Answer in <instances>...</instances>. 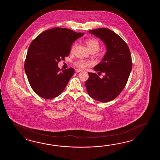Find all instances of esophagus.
Returning <instances> with one entry per match:
<instances>
[{"label": "esophagus", "mask_w": 160, "mask_h": 160, "mask_svg": "<svg viewBox=\"0 0 160 160\" xmlns=\"http://www.w3.org/2000/svg\"><path fill=\"white\" fill-rule=\"evenodd\" d=\"M81 70H80V69H75V72H81Z\"/></svg>", "instance_id": "34e87169"}]
</instances>
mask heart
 Instances as JSON below:
<instances>
[{
    "mask_svg": "<svg viewBox=\"0 0 160 160\" xmlns=\"http://www.w3.org/2000/svg\"><path fill=\"white\" fill-rule=\"evenodd\" d=\"M86 44L87 45V46L88 47L89 50L91 52H96L98 51L100 47V43L99 42L98 39H88V40L86 41ZM77 46V44H74L72 46L71 48V52H72L74 51V49ZM92 62L88 60H84V59H79L78 61L75 62L74 63V65L76 67L78 68H79L81 69H83L85 68L88 66H92Z\"/></svg>",
    "mask_w": 160,
    "mask_h": 160,
    "instance_id": "obj_1",
    "label": "heart"
}]
</instances>
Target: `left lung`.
I'll list each match as a JSON object with an SVG mask.
<instances>
[{
  "instance_id": "left-lung-1",
  "label": "left lung",
  "mask_w": 160,
  "mask_h": 160,
  "mask_svg": "<svg viewBox=\"0 0 160 160\" xmlns=\"http://www.w3.org/2000/svg\"><path fill=\"white\" fill-rule=\"evenodd\" d=\"M105 44L107 51L101 62L94 70L105 75L101 78L95 73L88 72L85 82L88 95L102 102H109L117 97L125 87L132 68V57L126 42L114 31L106 28L90 30Z\"/></svg>"
}]
</instances>
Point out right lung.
<instances>
[{
	"label": "right lung",
	"instance_id": "obj_1",
	"mask_svg": "<svg viewBox=\"0 0 160 160\" xmlns=\"http://www.w3.org/2000/svg\"><path fill=\"white\" fill-rule=\"evenodd\" d=\"M83 34L55 27L42 32L31 43L24 70L31 88L38 95L49 99L65 90L75 72L72 68L61 71L58 62L68 56L72 43Z\"/></svg>",
	"mask_w": 160,
	"mask_h": 160
}]
</instances>
